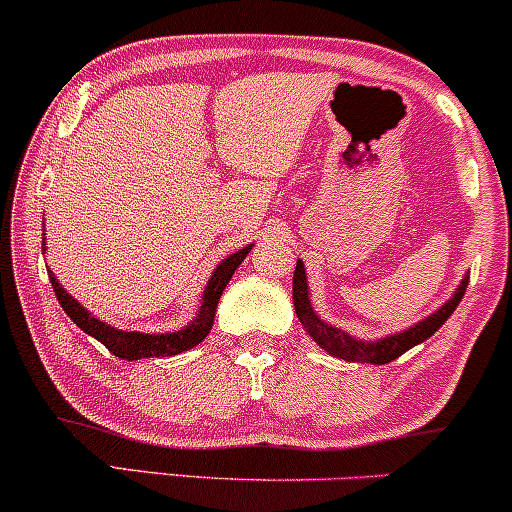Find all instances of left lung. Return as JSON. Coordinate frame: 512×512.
<instances>
[{
    "label": "left lung",
    "mask_w": 512,
    "mask_h": 512,
    "mask_svg": "<svg viewBox=\"0 0 512 512\" xmlns=\"http://www.w3.org/2000/svg\"><path fill=\"white\" fill-rule=\"evenodd\" d=\"M469 274L462 276L460 286L450 296V301H445L438 310H433L431 315L419 320L416 325L407 327V330L385 334L380 339H358L354 334L339 330V327L330 325L327 320H322L315 313L313 303H310V289H308V274H305L303 260L296 262V272H293V305H296V315L301 320L303 330L310 334V339L325 349L327 354L342 358L349 363H375V366H383V363L395 361L409 351L411 346L426 342L431 334H436L440 327L445 325V320L455 313V308L460 305L464 291H467Z\"/></svg>",
    "instance_id": "1"
}]
</instances>
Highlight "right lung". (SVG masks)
<instances>
[{
  "label": "right lung",
  "instance_id": "right-lung-1",
  "mask_svg": "<svg viewBox=\"0 0 512 512\" xmlns=\"http://www.w3.org/2000/svg\"><path fill=\"white\" fill-rule=\"evenodd\" d=\"M45 231V223H43ZM45 233H43V255H45ZM252 250V243L245 245L243 250H236L233 255L223 257V260L216 264V269L211 272L207 286L202 291V303H199L197 315L187 322L185 327L173 332H137V330H120V327L108 325V322L98 320L91 310H86L72 293L64 291V286L57 281V276L50 272V284L52 291H55L57 301H60L62 310L74 320V325L79 330H84L88 337L98 339L110 354H115L117 358H125V361H139V358H161V356H175L182 354V351H190L192 346H197L199 342L207 339V334L211 327H214V315H216V305H219V298L223 289L228 286L231 276L236 274V269L240 267V262L248 257V252Z\"/></svg>",
  "mask_w": 512,
  "mask_h": 512
}]
</instances>
